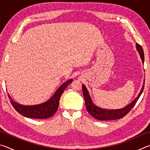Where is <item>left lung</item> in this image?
<instances>
[{"instance_id": "obj_1", "label": "left lung", "mask_w": 150, "mask_h": 150, "mask_svg": "<svg viewBox=\"0 0 150 150\" xmlns=\"http://www.w3.org/2000/svg\"><path fill=\"white\" fill-rule=\"evenodd\" d=\"M136 49L138 51L139 55H140L141 59L142 60V62H144V50L142 49V46L138 43H136ZM144 84H145V81L144 82V85L142 86V88L141 89L140 93H139L138 96L132 101L130 105L126 106V107L121 109H118V110H107V109H102L99 107L94 105L91 99V97L87 89L86 88L85 86L83 85L82 86L83 88V96H84V99L85 102V106L87 108V110L90 115L96 119L99 120H116V119L122 118L124 116H125L129 112H130L132 109L134 108L135 106L137 101L139 99V96L142 95V92H143L144 88Z\"/></svg>"}]
</instances>
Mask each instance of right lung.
<instances>
[{"instance_id": "add662e5", "label": "right lung", "mask_w": 150, "mask_h": 150, "mask_svg": "<svg viewBox=\"0 0 150 150\" xmlns=\"http://www.w3.org/2000/svg\"><path fill=\"white\" fill-rule=\"evenodd\" d=\"M72 81L73 79H69L66 81L58 88L54 96L49 100L47 101L46 103L41 104V105L34 106H23L14 102L10 95H8V98H10L11 103L15 110L20 115L25 116V117L36 119L47 118L52 116L56 112L58 106H59L61 96H62L65 88Z\"/></svg>"}]
</instances>
